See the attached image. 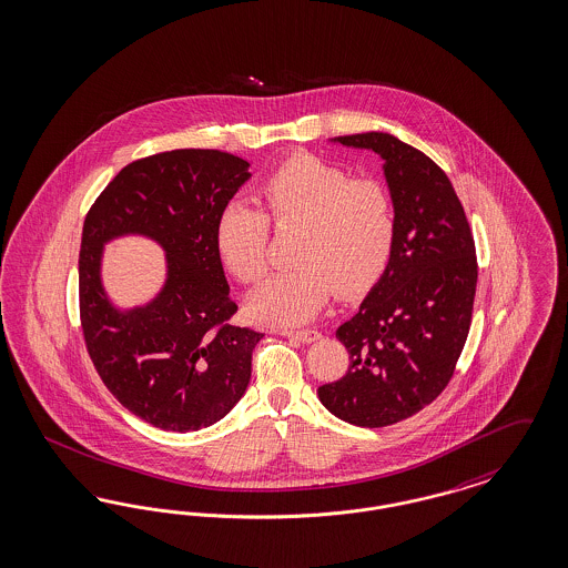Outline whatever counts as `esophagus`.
I'll return each mask as SVG.
<instances>
[{
	"label": "esophagus",
	"mask_w": 568,
	"mask_h": 568,
	"mask_svg": "<svg viewBox=\"0 0 568 568\" xmlns=\"http://www.w3.org/2000/svg\"><path fill=\"white\" fill-rule=\"evenodd\" d=\"M277 335H284V337H295L303 344H314L321 339V333L316 328H277Z\"/></svg>",
	"instance_id": "34e87169"
}]
</instances>
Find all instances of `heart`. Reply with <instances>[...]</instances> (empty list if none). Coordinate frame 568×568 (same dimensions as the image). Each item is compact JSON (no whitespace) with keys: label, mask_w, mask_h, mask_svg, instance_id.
Returning a JSON list of instances; mask_svg holds the SVG:
<instances>
[{"label":"heart","mask_w":568,"mask_h":568,"mask_svg":"<svg viewBox=\"0 0 568 568\" xmlns=\"http://www.w3.org/2000/svg\"><path fill=\"white\" fill-rule=\"evenodd\" d=\"M263 210L250 203L222 207L214 244L224 267L254 284L267 272L270 221L277 231L298 229L293 263L250 298L261 322L301 324L314 318L335 293L365 295L388 270L396 242L395 199L377 180H354L346 170L312 154L280 163L258 186Z\"/></svg>","instance_id":"obj_1"}]
</instances>
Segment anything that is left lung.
<instances>
[{"label": "left lung", "instance_id": "obj_1", "mask_svg": "<svg viewBox=\"0 0 568 568\" xmlns=\"http://www.w3.org/2000/svg\"><path fill=\"white\" fill-rule=\"evenodd\" d=\"M384 159L395 199L396 242L382 280L337 328L346 375L318 388L339 419L379 428L444 393L469 335L477 256L469 222L444 170L390 133L335 138Z\"/></svg>", "mask_w": 568, "mask_h": 568}]
</instances>
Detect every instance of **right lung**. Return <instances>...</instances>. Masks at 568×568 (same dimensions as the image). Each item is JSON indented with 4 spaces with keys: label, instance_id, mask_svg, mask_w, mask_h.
<instances>
[{
    "label": "right lung",
    "instance_id": "1",
    "mask_svg": "<svg viewBox=\"0 0 568 568\" xmlns=\"http://www.w3.org/2000/svg\"><path fill=\"white\" fill-rule=\"evenodd\" d=\"M250 163L182 149L133 161L91 205L78 258L80 324L89 356L116 400L156 428L189 433L224 418L244 396L263 333L237 326L214 244L224 205ZM144 234L166 250L169 277L146 306L119 311L100 284L102 246Z\"/></svg>",
    "mask_w": 568,
    "mask_h": 568
}]
</instances>
